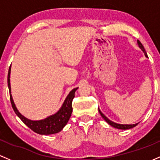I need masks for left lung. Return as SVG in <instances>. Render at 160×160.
<instances>
[{"instance_id":"1","label":"left lung","mask_w":160,"mask_h":160,"mask_svg":"<svg viewBox=\"0 0 160 160\" xmlns=\"http://www.w3.org/2000/svg\"><path fill=\"white\" fill-rule=\"evenodd\" d=\"M137 43H138V45H139V48H140L141 50L143 52V53L145 54V56H146V58H148L146 50H145L144 47H143L142 44H141V42H139V40H138L137 41ZM98 112H99V113H100V115H101V116L102 117V118L105 120V122H106L107 123H108V124H109L110 126H112V127L116 128V129H124V130L125 129H132V128L135 127V126H136L138 125V123H136V124H132H132H130V125H127V124H118V123H116V122H114L111 121V120H110V119H108V118H107V117L105 116V115L103 114V113L101 111H100L99 108H98Z\"/></svg>"}]
</instances>
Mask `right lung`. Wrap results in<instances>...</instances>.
Segmentation results:
<instances>
[{
  "label": "right lung",
  "instance_id": "1",
  "mask_svg": "<svg viewBox=\"0 0 160 160\" xmlns=\"http://www.w3.org/2000/svg\"><path fill=\"white\" fill-rule=\"evenodd\" d=\"M11 65L10 66L8 70V88L10 92V99H11L12 108L14 109V112L16 113L18 116L21 119V121L34 132L40 135H51L55 134V133L59 132L63 129V128L66 126L67 122L70 118L72 112V100L75 97V92L78 88H75L72 89L67 95L66 98L64 101L62 107L59 108L58 111L55 112V114L51 115L48 116L47 118L41 120H31L19 112L17 107L13 100L12 95H11V82H10V77H11Z\"/></svg>",
  "mask_w": 160,
  "mask_h": 160
}]
</instances>
